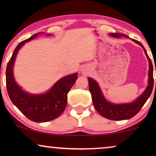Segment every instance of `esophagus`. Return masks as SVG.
I'll return each mask as SVG.
<instances>
[{"label": "esophagus", "mask_w": 156, "mask_h": 156, "mask_svg": "<svg viewBox=\"0 0 156 156\" xmlns=\"http://www.w3.org/2000/svg\"><path fill=\"white\" fill-rule=\"evenodd\" d=\"M81 72H82V73H83V74H86V72H87L86 68H85V67H82V69H81Z\"/></svg>", "instance_id": "1"}]
</instances>
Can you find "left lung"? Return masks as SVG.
<instances>
[{
  "label": "left lung",
  "mask_w": 156,
  "mask_h": 156,
  "mask_svg": "<svg viewBox=\"0 0 156 156\" xmlns=\"http://www.w3.org/2000/svg\"><path fill=\"white\" fill-rule=\"evenodd\" d=\"M110 35L117 38L121 37H129L127 35H124V34L121 33H110ZM132 40L144 48L145 54H146L147 58H148L149 61L148 85L147 86L144 92L140 97H138L135 101L131 102V103L121 104L111 103V102L106 101L105 99L98 83L95 80H94L93 79L90 77L88 78L89 91H90L91 97H92V101L96 110L102 116L105 117V118L108 119H110V120L121 121L131 119L132 117H133L135 115L137 114L138 112L141 109V108L144 106L147 100H148L153 91L154 82H153V69L152 62H151V59L149 58L146 50H145L143 44L140 42L137 41V40L133 39H132Z\"/></svg>",
  "instance_id": "1"
}]
</instances>
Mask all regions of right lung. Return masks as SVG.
Masks as SVG:
<instances>
[{
  "mask_svg": "<svg viewBox=\"0 0 156 156\" xmlns=\"http://www.w3.org/2000/svg\"><path fill=\"white\" fill-rule=\"evenodd\" d=\"M38 34L40 33L20 42L16 47L7 65L5 76L6 88L12 104L30 120L40 123L52 121L62 114L67 106V94L78 78V74L60 79L50 90L42 94H31L23 91L15 81L12 67L18 50L25 42L35 38Z\"/></svg>",
  "mask_w": 156,
  "mask_h": 156,
  "instance_id": "obj_1",
  "label": "right lung"
}]
</instances>
